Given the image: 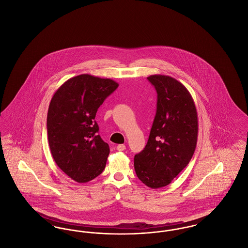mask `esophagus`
Listing matches in <instances>:
<instances>
[{"mask_svg":"<svg viewBox=\"0 0 248 248\" xmlns=\"http://www.w3.org/2000/svg\"><path fill=\"white\" fill-rule=\"evenodd\" d=\"M116 149H117V151H119V152H124L126 149V147L124 144H120V145H117Z\"/></svg>","mask_w":248,"mask_h":248,"instance_id":"esophagus-1","label":"esophagus"}]
</instances>
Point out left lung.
Returning a JSON list of instances; mask_svg holds the SVG:
<instances>
[{
	"instance_id": "left-lung-1",
	"label": "left lung",
	"mask_w": 248,
	"mask_h": 248,
	"mask_svg": "<svg viewBox=\"0 0 248 248\" xmlns=\"http://www.w3.org/2000/svg\"><path fill=\"white\" fill-rule=\"evenodd\" d=\"M157 92V109L146 147L135 155L138 177L152 189L169 185L188 165L198 137V115L188 89L175 78H147Z\"/></svg>"
}]
</instances>
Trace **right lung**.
<instances>
[{
    "label": "right lung",
    "instance_id": "obj_1",
    "mask_svg": "<svg viewBox=\"0 0 248 248\" xmlns=\"http://www.w3.org/2000/svg\"><path fill=\"white\" fill-rule=\"evenodd\" d=\"M118 83L90 74L72 77L53 95L47 113L50 152L71 179L85 183L99 176L109 154L94 121L97 108Z\"/></svg>",
    "mask_w": 248,
    "mask_h": 248
}]
</instances>
